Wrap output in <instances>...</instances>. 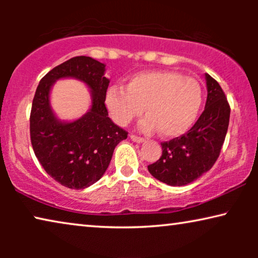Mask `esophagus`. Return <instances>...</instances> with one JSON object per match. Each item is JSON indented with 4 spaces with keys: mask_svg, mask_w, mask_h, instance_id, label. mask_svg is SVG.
Returning <instances> with one entry per match:
<instances>
[{
    "mask_svg": "<svg viewBox=\"0 0 258 258\" xmlns=\"http://www.w3.org/2000/svg\"><path fill=\"white\" fill-rule=\"evenodd\" d=\"M130 139H132L134 142H137V143H142V142H144V140L143 137H140V136H136V135H130Z\"/></svg>",
    "mask_w": 258,
    "mask_h": 258,
    "instance_id": "34e87169",
    "label": "esophagus"
}]
</instances>
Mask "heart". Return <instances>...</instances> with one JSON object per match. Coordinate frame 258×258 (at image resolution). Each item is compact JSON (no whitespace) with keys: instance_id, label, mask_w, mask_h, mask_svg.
Listing matches in <instances>:
<instances>
[{"instance_id":"obj_1","label":"heart","mask_w":258,"mask_h":258,"mask_svg":"<svg viewBox=\"0 0 258 258\" xmlns=\"http://www.w3.org/2000/svg\"><path fill=\"white\" fill-rule=\"evenodd\" d=\"M105 105L114 121L128 125L142 115L144 132L160 130L165 137H178L195 124L202 108L203 91L199 81L170 70L136 74L126 88L110 86L105 91Z\"/></svg>"}]
</instances>
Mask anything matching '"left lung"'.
Wrapping results in <instances>:
<instances>
[{"mask_svg":"<svg viewBox=\"0 0 258 258\" xmlns=\"http://www.w3.org/2000/svg\"><path fill=\"white\" fill-rule=\"evenodd\" d=\"M206 108L184 135L162 142V156L148 170L158 181L181 186L210 170L220 156L227 135L230 105L218 82L206 74Z\"/></svg>","mask_w":258,"mask_h":258,"instance_id":"1","label":"left lung"}]
</instances>
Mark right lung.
Returning a JSON list of instances; mask_svg holds the SVG:
<instances>
[{"mask_svg": "<svg viewBox=\"0 0 258 258\" xmlns=\"http://www.w3.org/2000/svg\"><path fill=\"white\" fill-rule=\"evenodd\" d=\"M105 66L88 56H76L42 77L30 111V141L35 156L49 176L70 189H84L97 182L110 163L115 147L128 132L108 117ZM74 77L92 89V108L74 122H61L48 104L56 79Z\"/></svg>", "mask_w": 258, "mask_h": 258, "instance_id": "right-lung-1", "label": "right lung"}]
</instances>
